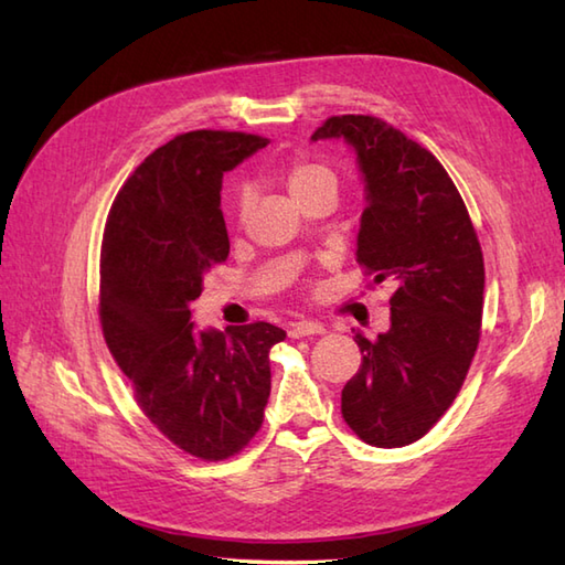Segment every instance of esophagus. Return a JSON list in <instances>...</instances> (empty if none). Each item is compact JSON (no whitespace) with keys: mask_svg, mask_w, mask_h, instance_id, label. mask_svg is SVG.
Returning a JSON list of instances; mask_svg holds the SVG:
<instances>
[{"mask_svg":"<svg viewBox=\"0 0 565 565\" xmlns=\"http://www.w3.org/2000/svg\"><path fill=\"white\" fill-rule=\"evenodd\" d=\"M326 332V326L322 322H316V320H298L291 326L289 330V338L298 340V338H308V334H322Z\"/></svg>","mask_w":565,"mask_h":565,"instance_id":"obj_1","label":"esophagus"}]
</instances>
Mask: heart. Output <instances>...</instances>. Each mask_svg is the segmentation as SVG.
Segmentation results:
<instances>
[{
  "label": "heart",
  "instance_id": "1",
  "mask_svg": "<svg viewBox=\"0 0 565 565\" xmlns=\"http://www.w3.org/2000/svg\"><path fill=\"white\" fill-rule=\"evenodd\" d=\"M281 182L289 191L291 199L303 206L306 201L316 199L320 194H338V174H334L328 164L316 162V160H306V158H296L281 170ZM249 199L243 196L239 201V211H247Z\"/></svg>",
  "mask_w": 565,
  "mask_h": 565
}]
</instances>
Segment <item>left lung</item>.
Returning <instances> with one entry per match:
<instances>
[{
  "label": "left lung",
  "mask_w": 565,
  "mask_h": 565,
  "mask_svg": "<svg viewBox=\"0 0 565 565\" xmlns=\"http://www.w3.org/2000/svg\"><path fill=\"white\" fill-rule=\"evenodd\" d=\"M356 154L366 209L356 262L395 281L391 328L354 332L362 366L342 388V417L374 447L417 441L447 413L481 338L486 269L463 199L439 160L374 116H332L310 140Z\"/></svg>",
  "instance_id": "obj_1"
}]
</instances>
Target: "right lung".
I'll use <instances>...</instances> for the list:
<instances>
[{
	"mask_svg": "<svg viewBox=\"0 0 565 565\" xmlns=\"http://www.w3.org/2000/svg\"><path fill=\"white\" fill-rule=\"evenodd\" d=\"M267 138L191 130L148 154L118 191L102 243V330L142 413L203 461L257 435L271 391L269 322L196 330L191 301L231 252L221 189Z\"/></svg>",
	"mask_w": 565,
	"mask_h": 565,
	"instance_id": "obj_1",
	"label": "right lung"
}]
</instances>
